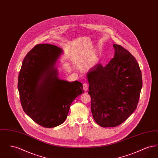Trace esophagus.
Here are the masks:
<instances>
[{
    "instance_id": "1",
    "label": "esophagus",
    "mask_w": 158,
    "mask_h": 158,
    "mask_svg": "<svg viewBox=\"0 0 158 158\" xmlns=\"http://www.w3.org/2000/svg\"><path fill=\"white\" fill-rule=\"evenodd\" d=\"M83 90L85 91V92L88 90V84H87L86 83H85L83 84Z\"/></svg>"
}]
</instances>
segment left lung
Wrapping results in <instances>:
<instances>
[{
    "label": "left lung",
    "instance_id": "obj_1",
    "mask_svg": "<svg viewBox=\"0 0 158 158\" xmlns=\"http://www.w3.org/2000/svg\"><path fill=\"white\" fill-rule=\"evenodd\" d=\"M114 57L103 66L97 64L88 72L94 119L103 127L121 124L135 111L142 88V76L135 57L113 44Z\"/></svg>",
    "mask_w": 158,
    "mask_h": 158
}]
</instances>
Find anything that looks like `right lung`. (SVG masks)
<instances>
[{
	"mask_svg": "<svg viewBox=\"0 0 158 158\" xmlns=\"http://www.w3.org/2000/svg\"><path fill=\"white\" fill-rule=\"evenodd\" d=\"M63 53L56 45L38 44L24 58L19 73L18 89L23 110L44 127L61 124L72 102L84 92L82 83L59 78L57 64Z\"/></svg>",
	"mask_w": 158,
	"mask_h": 158,
	"instance_id": "1",
	"label": "right lung"
}]
</instances>
